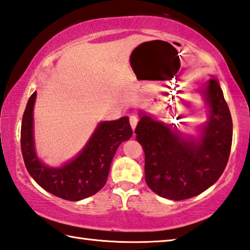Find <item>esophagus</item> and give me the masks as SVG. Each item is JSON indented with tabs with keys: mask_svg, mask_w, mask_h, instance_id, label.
Returning a JSON list of instances; mask_svg holds the SVG:
<instances>
[{
	"mask_svg": "<svg viewBox=\"0 0 250 250\" xmlns=\"http://www.w3.org/2000/svg\"><path fill=\"white\" fill-rule=\"evenodd\" d=\"M138 121H139V118L135 116V115H131L130 116V125H131V128L133 130L135 129V126L138 125Z\"/></svg>",
	"mask_w": 250,
	"mask_h": 250,
	"instance_id": "obj_1",
	"label": "esophagus"
}]
</instances>
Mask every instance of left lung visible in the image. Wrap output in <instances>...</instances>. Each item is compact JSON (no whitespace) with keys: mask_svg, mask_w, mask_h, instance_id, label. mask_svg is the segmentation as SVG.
<instances>
[{"mask_svg":"<svg viewBox=\"0 0 250 250\" xmlns=\"http://www.w3.org/2000/svg\"><path fill=\"white\" fill-rule=\"evenodd\" d=\"M202 92L210 112L201 141L185 140L176 128L171 130L146 115L135 128L146 154V184L168 200H186L204 192L221 177L229 158L232 121L217 80L209 79Z\"/></svg>","mask_w":250,"mask_h":250,"instance_id":"obj_1","label":"left lung"}]
</instances>
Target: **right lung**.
Instances as JSON below:
<instances>
[{
  "label": "right lung",
  "mask_w": 250,
  "mask_h": 250,
  "mask_svg": "<svg viewBox=\"0 0 250 250\" xmlns=\"http://www.w3.org/2000/svg\"><path fill=\"white\" fill-rule=\"evenodd\" d=\"M36 92L29 97L21 126V147L25 167L34 181L53 195L67 201L92 196L104 188L116 151L132 137L129 118L104 121L79 155L64 167H48L37 158L33 139V107Z\"/></svg>",
  "instance_id": "right-lung-1"
}]
</instances>
